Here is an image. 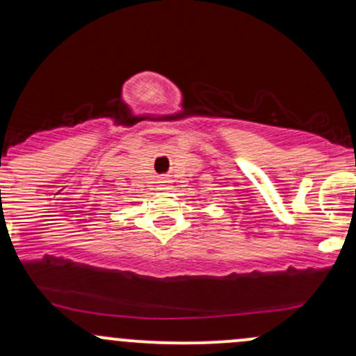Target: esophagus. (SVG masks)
I'll return each mask as SVG.
<instances>
[{
    "label": "esophagus",
    "instance_id": "esophagus-1",
    "mask_svg": "<svg viewBox=\"0 0 356 356\" xmlns=\"http://www.w3.org/2000/svg\"><path fill=\"white\" fill-rule=\"evenodd\" d=\"M160 189H169V181L162 179V181H160Z\"/></svg>",
    "mask_w": 356,
    "mask_h": 356
}]
</instances>
